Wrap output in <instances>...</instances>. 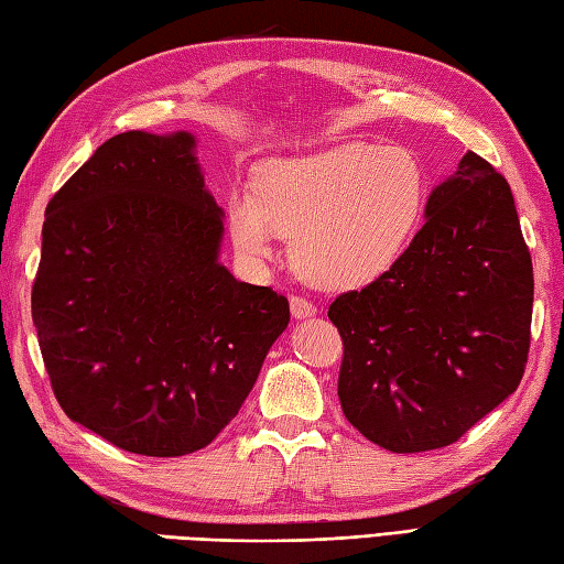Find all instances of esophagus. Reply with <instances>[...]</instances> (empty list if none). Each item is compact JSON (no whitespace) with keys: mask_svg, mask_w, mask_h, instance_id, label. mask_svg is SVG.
I'll return each instance as SVG.
<instances>
[{"mask_svg":"<svg viewBox=\"0 0 564 564\" xmlns=\"http://www.w3.org/2000/svg\"><path fill=\"white\" fill-rule=\"evenodd\" d=\"M291 313L295 319H307L317 315V307L310 301H305L303 295H291Z\"/></svg>","mask_w":564,"mask_h":564,"instance_id":"34e87169","label":"esophagus"}]
</instances>
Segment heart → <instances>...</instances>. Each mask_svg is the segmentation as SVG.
I'll list each match as a JSON object with an SVG mask.
<instances>
[{"instance_id":"b5f03b06","label":"heart","mask_w":564,"mask_h":564,"mask_svg":"<svg viewBox=\"0 0 564 564\" xmlns=\"http://www.w3.org/2000/svg\"><path fill=\"white\" fill-rule=\"evenodd\" d=\"M424 198V170L410 150L354 140L263 164L254 194L227 200V227L251 267L273 261L279 237H291V261L307 283L354 291L400 261Z\"/></svg>"}]
</instances>
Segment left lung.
Returning a JSON list of instances; mask_svg holds the SVG:
<instances>
[{
    "mask_svg": "<svg viewBox=\"0 0 564 564\" xmlns=\"http://www.w3.org/2000/svg\"><path fill=\"white\" fill-rule=\"evenodd\" d=\"M394 267L329 305L344 416L392 453L451 446L519 388L533 263L511 188L480 154L426 200Z\"/></svg>",
    "mask_w": 564,
    "mask_h": 564,
    "instance_id": "8db88e82",
    "label": "left lung"
}]
</instances>
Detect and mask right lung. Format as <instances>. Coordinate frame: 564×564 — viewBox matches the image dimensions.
I'll return each mask as SVG.
<instances>
[{"label":"right lung","instance_id":"1","mask_svg":"<svg viewBox=\"0 0 564 564\" xmlns=\"http://www.w3.org/2000/svg\"><path fill=\"white\" fill-rule=\"evenodd\" d=\"M194 148L184 130L106 140L47 203L31 293L65 414L152 458L206 448L291 319L285 295L218 261L223 210Z\"/></svg>","mask_w":564,"mask_h":564}]
</instances>
